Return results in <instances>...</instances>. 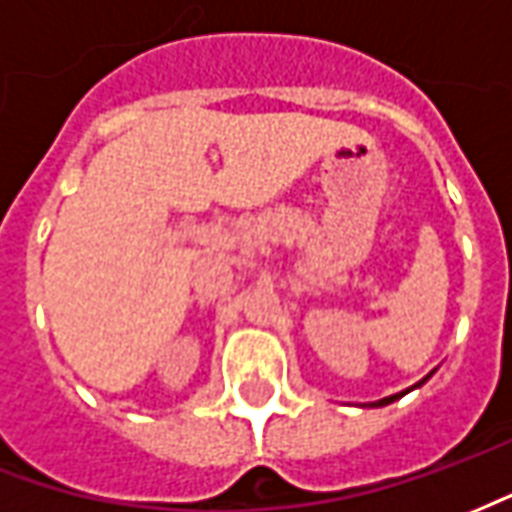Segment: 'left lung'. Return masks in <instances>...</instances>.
<instances>
[{
  "instance_id": "left-lung-1",
  "label": "left lung",
  "mask_w": 512,
  "mask_h": 512,
  "mask_svg": "<svg viewBox=\"0 0 512 512\" xmlns=\"http://www.w3.org/2000/svg\"><path fill=\"white\" fill-rule=\"evenodd\" d=\"M433 376V373H428V376L422 378V381H419V384H414V386H408V389H403V392H397V395H389V397H381V400H376V403H370V406L373 408H381V406H389V403H395V400H400V397L403 395H408V392H411V389H419V386L425 384V381H428V378Z\"/></svg>"
}]
</instances>
